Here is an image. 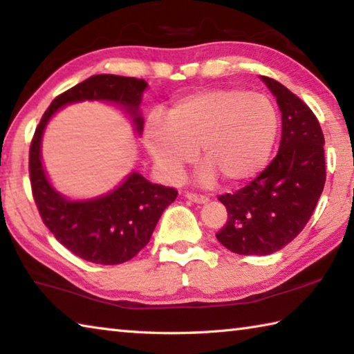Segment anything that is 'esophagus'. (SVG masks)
Wrapping results in <instances>:
<instances>
[{
    "instance_id": "1",
    "label": "esophagus",
    "mask_w": 354,
    "mask_h": 354,
    "mask_svg": "<svg viewBox=\"0 0 354 354\" xmlns=\"http://www.w3.org/2000/svg\"><path fill=\"white\" fill-rule=\"evenodd\" d=\"M185 198H187V200L192 201V203H198V205H205V203L209 201L207 196H205V195H196V194H187V195H185Z\"/></svg>"
}]
</instances>
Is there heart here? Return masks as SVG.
<instances>
[{
	"mask_svg": "<svg viewBox=\"0 0 354 354\" xmlns=\"http://www.w3.org/2000/svg\"><path fill=\"white\" fill-rule=\"evenodd\" d=\"M278 136L277 107L267 97L241 88H207L178 100L169 115L153 113L143 140L167 181H178L200 147L196 181L211 185L254 178L267 165Z\"/></svg>",
	"mask_w": 354,
	"mask_h": 354,
	"instance_id": "obj_1",
	"label": "heart"
}]
</instances>
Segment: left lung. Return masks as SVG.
I'll return each instance as SVG.
<instances>
[{"label":"left lung","instance_id":"obj_1","mask_svg":"<svg viewBox=\"0 0 354 354\" xmlns=\"http://www.w3.org/2000/svg\"><path fill=\"white\" fill-rule=\"evenodd\" d=\"M261 80L281 111L278 154L248 185L218 198L227 211L218 242L245 256H267L290 243L309 221L326 179L319 120L283 84Z\"/></svg>","mask_w":354,"mask_h":354}]
</instances>
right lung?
<instances>
[{
    "instance_id": "right-lung-1",
    "label": "right lung",
    "mask_w": 354,
    "mask_h": 354,
    "mask_svg": "<svg viewBox=\"0 0 354 354\" xmlns=\"http://www.w3.org/2000/svg\"><path fill=\"white\" fill-rule=\"evenodd\" d=\"M147 81L117 75H95L59 95L41 117L29 149V175L41 220L71 253L101 266L123 263L151 239L160 215L178 192L149 183L133 170L117 187L93 198L71 200L48 178L41 162V139L50 120L68 104L103 101L122 109L137 136L143 131L140 103Z\"/></svg>"
}]
</instances>
